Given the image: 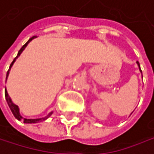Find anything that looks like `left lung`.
<instances>
[{
  "mask_svg": "<svg viewBox=\"0 0 154 154\" xmlns=\"http://www.w3.org/2000/svg\"><path fill=\"white\" fill-rule=\"evenodd\" d=\"M136 63H137V65H138V66H139V69H140V71H141V73H142V70H141V67H140V64H139V62L137 61Z\"/></svg>",
  "mask_w": 154,
  "mask_h": 154,
  "instance_id": "left-lung-1",
  "label": "left lung"
}]
</instances>
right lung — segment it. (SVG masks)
Instances as JSON below:
<instances>
[{"mask_svg":"<svg viewBox=\"0 0 154 154\" xmlns=\"http://www.w3.org/2000/svg\"><path fill=\"white\" fill-rule=\"evenodd\" d=\"M37 38V36H33L32 38H30L22 47H21V48L19 50V52H18V55H17V57L13 59V61L11 62V66H10V68H9V70L7 71V75H6V81H7V79H8V76H9V74H10V70H11V66H13V64H14V62L16 61V59L20 57V55L22 53V51L25 49V48L28 46V44L33 39V38ZM5 98H6V101H7V104H8V106H9V107H10V109H11V113L13 114V116H14V117L16 118V119H18L19 121H21V120H23V122L25 123V124H37V123H39V122H41V121H45L46 119H48L52 114H53V111H51L50 113H48V116H46L45 117H42V118H36V119H27V118H23L22 116H21V115H20V108H19V106H17V105H15L13 102H12V100H11V98L10 97V96H9V94H8V92H7V89H6V88H5Z\"/></svg>","mask_w":154,"mask_h":154,"instance_id":"1","label":"right lung"}]
</instances>
